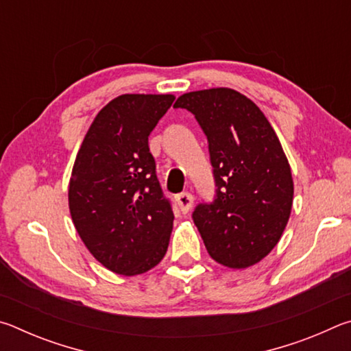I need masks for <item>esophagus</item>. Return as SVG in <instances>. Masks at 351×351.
Segmentation results:
<instances>
[{
	"instance_id": "34e87169",
	"label": "esophagus",
	"mask_w": 351,
	"mask_h": 351,
	"mask_svg": "<svg viewBox=\"0 0 351 351\" xmlns=\"http://www.w3.org/2000/svg\"><path fill=\"white\" fill-rule=\"evenodd\" d=\"M176 203H178V206H180L182 213H187L193 206V195L189 192H182L176 197Z\"/></svg>"
}]
</instances>
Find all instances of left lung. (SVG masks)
<instances>
[{
	"mask_svg": "<svg viewBox=\"0 0 351 351\" xmlns=\"http://www.w3.org/2000/svg\"><path fill=\"white\" fill-rule=\"evenodd\" d=\"M173 106L193 112L209 141L217 198L193 212L207 252L230 269L258 263L280 240L294 198L274 128L251 99L230 88L186 93Z\"/></svg>",
	"mask_w": 351,
	"mask_h": 351,
	"instance_id": "8db88e82",
	"label": "left lung"
}]
</instances>
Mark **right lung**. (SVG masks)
<instances>
[{"label":"right lung","instance_id":"1","mask_svg":"<svg viewBox=\"0 0 351 351\" xmlns=\"http://www.w3.org/2000/svg\"><path fill=\"white\" fill-rule=\"evenodd\" d=\"M173 100V94L117 96L97 112L77 152L71 218L93 257L116 274H144L167 252L175 215L148 136Z\"/></svg>","mask_w":351,"mask_h":351}]
</instances>
